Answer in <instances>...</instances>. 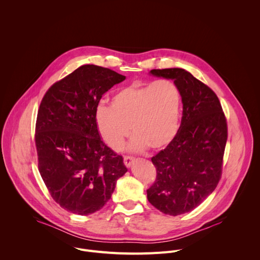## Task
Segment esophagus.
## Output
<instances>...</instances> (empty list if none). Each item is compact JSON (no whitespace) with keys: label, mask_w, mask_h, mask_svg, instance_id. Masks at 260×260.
<instances>
[{"label":"esophagus","mask_w":260,"mask_h":260,"mask_svg":"<svg viewBox=\"0 0 260 260\" xmlns=\"http://www.w3.org/2000/svg\"><path fill=\"white\" fill-rule=\"evenodd\" d=\"M134 161H135V158L132 157V156H124L123 157V162H124L125 167H127V168H131L132 165L134 164Z\"/></svg>","instance_id":"1"}]
</instances>
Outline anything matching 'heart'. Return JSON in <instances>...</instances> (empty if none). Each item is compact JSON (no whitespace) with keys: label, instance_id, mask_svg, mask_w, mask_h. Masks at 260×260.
<instances>
[{"label":"heart","instance_id":"heart-1","mask_svg":"<svg viewBox=\"0 0 260 260\" xmlns=\"http://www.w3.org/2000/svg\"><path fill=\"white\" fill-rule=\"evenodd\" d=\"M181 109L179 88L173 81L161 79L117 90L110 107L98 106L94 117L101 137L114 150L121 149L132 131L136 135L128 145L131 151H143L148 146L161 150L179 133Z\"/></svg>","mask_w":260,"mask_h":260}]
</instances>
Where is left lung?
<instances>
[{"instance_id": "8db88e82", "label": "left lung", "mask_w": 260, "mask_h": 260, "mask_svg": "<svg viewBox=\"0 0 260 260\" xmlns=\"http://www.w3.org/2000/svg\"><path fill=\"white\" fill-rule=\"evenodd\" d=\"M155 77L174 80L183 113L175 140L151 158L156 180L147 190L149 203L164 214L178 216L200 206L221 177L228 124L215 92L184 69L151 70Z\"/></svg>"}]
</instances>
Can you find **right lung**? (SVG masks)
Wrapping results in <instances>:
<instances>
[{
	"instance_id": "add662e5",
	"label": "right lung",
	"mask_w": 260,
	"mask_h": 260,
	"mask_svg": "<svg viewBox=\"0 0 260 260\" xmlns=\"http://www.w3.org/2000/svg\"><path fill=\"white\" fill-rule=\"evenodd\" d=\"M125 76L84 64L45 93L36 123L41 177L52 199L68 212L89 215L111 199L127 169L103 142L95 123L102 95Z\"/></svg>"
}]
</instances>
